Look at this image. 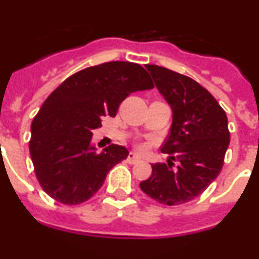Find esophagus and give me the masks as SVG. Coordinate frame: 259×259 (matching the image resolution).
<instances>
[{
	"instance_id": "34e87169",
	"label": "esophagus",
	"mask_w": 259,
	"mask_h": 259,
	"mask_svg": "<svg viewBox=\"0 0 259 259\" xmlns=\"http://www.w3.org/2000/svg\"><path fill=\"white\" fill-rule=\"evenodd\" d=\"M127 161H128V163H136V162L140 161V157H139L137 154H135L134 152H131L130 154H128Z\"/></svg>"
}]
</instances>
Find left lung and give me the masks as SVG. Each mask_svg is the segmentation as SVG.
<instances>
[{
	"label": "left lung",
	"mask_w": 259,
	"mask_h": 259,
	"mask_svg": "<svg viewBox=\"0 0 259 259\" xmlns=\"http://www.w3.org/2000/svg\"><path fill=\"white\" fill-rule=\"evenodd\" d=\"M172 111V123L162 153L172 161L152 164L141 191L157 202L174 206L200 196L217 179L230 145L227 115L209 91L185 75L155 65L146 66Z\"/></svg>",
	"instance_id": "left-lung-1"
}]
</instances>
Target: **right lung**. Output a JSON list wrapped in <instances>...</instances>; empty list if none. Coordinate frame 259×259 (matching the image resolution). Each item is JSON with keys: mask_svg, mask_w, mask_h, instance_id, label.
<instances>
[{"mask_svg": "<svg viewBox=\"0 0 259 259\" xmlns=\"http://www.w3.org/2000/svg\"><path fill=\"white\" fill-rule=\"evenodd\" d=\"M144 67L106 62L71 75L45 100L31 125L29 153L36 178L52 198L65 205L85 202L106 175L128 155L122 145L101 153L92 144L102 116H115L131 93L153 88Z\"/></svg>", "mask_w": 259, "mask_h": 259, "instance_id": "1", "label": "right lung"}]
</instances>
